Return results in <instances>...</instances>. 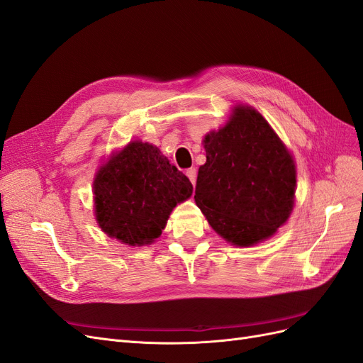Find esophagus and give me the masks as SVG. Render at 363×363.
Listing matches in <instances>:
<instances>
[{"mask_svg":"<svg viewBox=\"0 0 363 363\" xmlns=\"http://www.w3.org/2000/svg\"><path fill=\"white\" fill-rule=\"evenodd\" d=\"M186 175H188V179L191 180V183L195 184V182H196V169L195 168L188 169V171H186Z\"/></svg>","mask_w":363,"mask_h":363,"instance_id":"esophagus-1","label":"esophagus"}]
</instances>
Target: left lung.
<instances>
[{
	"label": "left lung",
	"mask_w": 363,
	"mask_h": 363,
	"mask_svg": "<svg viewBox=\"0 0 363 363\" xmlns=\"http://www.w3.org/2000/svg\"><path fill=\"white\" fill-rule=\"evenodd\" d=\"M204 148L194 199L215 232L239 247L276 233L294 207L295 163L265 118L238 106Z\"/></svg>",
	"instance_id": "left-lung-1"
}]
</instances>
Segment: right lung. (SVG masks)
<instances>
[{"label":"right lung","instance_id":"obj_1","mask_svg":"<svg viewBox=\"0 0 363 363\" xmlns=\"http://www.w3.org/2000/svg\"><path fill=\"white\" fill-rule=\"evenodd\" d=\"M94 195L103 232L144 245L160 236L172 208L192 195V183L157 147L135 140L98 171Z\"/></svg>","mask_w":363,"mask_h":363}]
</instances>
